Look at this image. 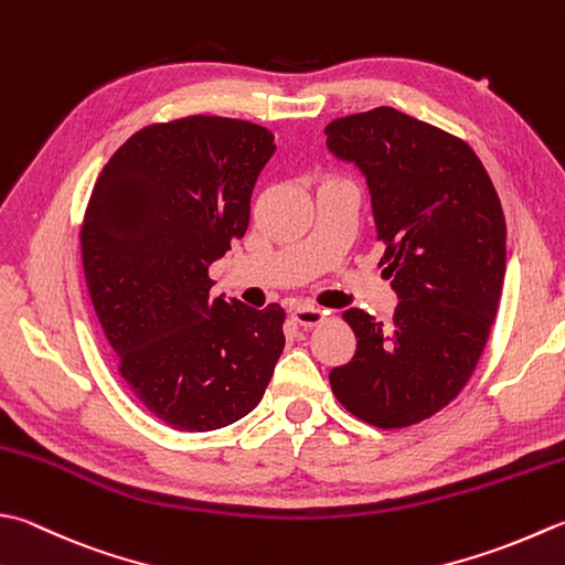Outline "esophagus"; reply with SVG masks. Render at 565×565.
Masks as SVG:
<instances>
[{"mask_svg":"<svg viewBox=\"0 0 565 565\" xmlns=\"http://www.w3.org/2000/svg\"><path fill=\"white\" fill-rule=\"evenodd\" d=\"M291 316H294V320H296L298 326L313 328V326L320 323V320L326 318V311H320V308H316V306H296L294 311H291Z\"/></svg>","mask_w":565,"mask_h":565,"instance_id":"34e87169","label":"esophagus"}]
</instances>
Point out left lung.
Wrapping results in <instances>:
<instances>
[{"instance_id": "8db88e82", "label": "left lung", "mask_w": 565, "mask_h": 565, "mask_svg": "<svg viewBox=\"0 0 565 565\" xmlns=\"http://www.w3.org/2000/svg\"><path fill=\"white\" fill-rule=\"evenodd\" d=\"M326 137L367 181L382 274L399 298L390 326L342 313L358 350L330 386L362 422L412 426L456 399L488 342L507 269L500 198L466 141L394 107L330 121Z\"/></svg>"}]
</instances>
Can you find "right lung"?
I'll return each mask as SVG.
<instances>
[{
	"label": "right lung",
	"mask_w": 565,
	"mask_h": 565,
	"mask_svg": "<svg viewBox=\"0 0 565 565\" xmlns=\"http://www.w3.org/2000/svg\"><path fill=\"white\" fill-rule=\"evenodd\" d=\"M269 129L185 117L137 131L99 173L81 230L95 313L137 399L179 430H215L262 402L284 308L210 296L207 267L249 225Z\"/></svg>",
	"instance_id": "right-lung-1"
}]
</instances>
